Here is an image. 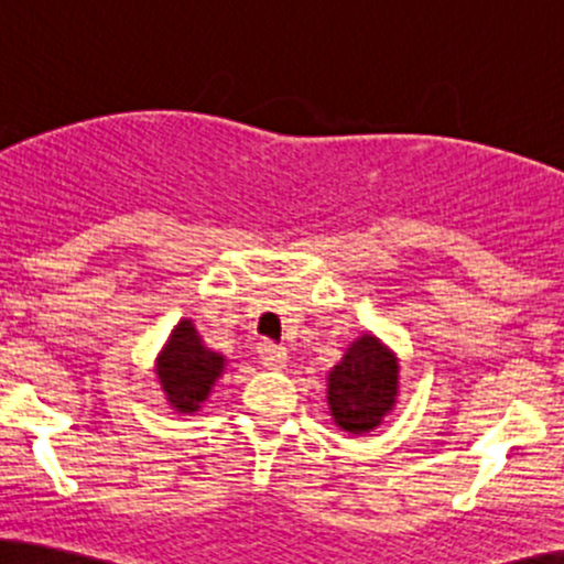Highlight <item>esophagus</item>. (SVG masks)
Instances as JSON below:
<instances>
[{
	"label": "esophagus",
	"instance_id": "obj_1",
	"mask_svg": "<svg viewBox=\"0 0 564 564\" xmlns=\"http://www.w3.org/2000/svg\"><path fill=\"white\" fill-rule=\"evenodd\" d=\"M257 352H260V364L264 368H270V371H278V368L286 366V360H289L286 347L273 345V341H260Z\"/></svg>",
	"mask_w": 564,
	"mask_h": 564
}]
</instances>
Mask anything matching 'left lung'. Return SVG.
Segmentation results:
<instances>
[{
  "instance_id": "obj_1",
  "label": "left lung",
  "mask_w": 564,
  "mask_h": 564,
  "mask_svg": "<svg viewBox=\"0 0 564 564\" xmlns=\"http://www.w3.org/2000/svg\"><path fill=\"white\" fill-rule=\"evenodd\" d=\"M398 358L373 334L347 347L345 358L328 371V411L336 426L352 435L377 430L398 403Z\"/></svg>"
}]
</instances>
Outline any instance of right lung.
<instances>
[{
  "instance_id": "1",
  "label": "right lung",
  "mask_w": 564,
  "mask_h": 564,
  "mask_svg": "<svg viewBox=\"0 0 564 564\" xmlns=\"http://www.w3.org/2000/svg\"><path fill=\"white\" fill-rule=\"evenodd\" d=\"M225 371V355L204 347L191 321H180L159 355L156 377L177 413H196Z\"/></svg>"
}]
</instances>
